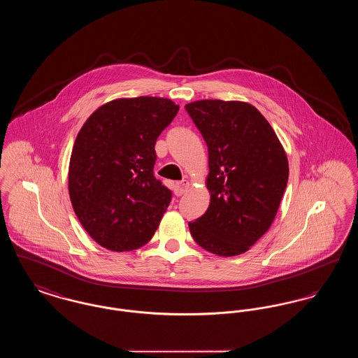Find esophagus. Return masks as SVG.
I'll return each mask as SVG.
<instances>
[{"mask_svg": "<svg viewBox=\"0 0 358 358\" xmlns=\"http://www.w3.org/2000/svg\"><path fill=\"white\" fill-rule=\"evenodd\" d=\"M187 187H189V182H187V181L176 182V184H174V187H173L174 194H176V196H182V194L187 192Z\"/></svg>", "mask_w": 358, "mask_h": 358, "instance_id": "obj_1", "label": "esophagus"}]
</instances>
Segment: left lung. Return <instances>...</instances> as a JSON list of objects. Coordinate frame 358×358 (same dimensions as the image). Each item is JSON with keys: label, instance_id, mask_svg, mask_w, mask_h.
<instances>
[{"label": "left lung", "instance_id": "8db88e82", "mask_svg": "<svg viewBox=\"0 0 358 358\" xmlns=\"http://www.w3.org/2000/svg\"><path fill=\"white\" fill-rule=\"evenodd\" d=\"M185 110L209 154L210 204L189 222L192 238L216 255L243 254L273 224L287 187V157L270 123L248 103L205 99Z\"/></svg>", "mask_w": 358, "mask_h": 358}]
</instances>
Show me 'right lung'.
Masks as SVG:
<instances>
[{"label": "right lung", "mask_w": 358, "mask_h": 358, "mask_svg": "<svg viewBox=\"0 0 358 358\" xmlns=\"http://www.w3.org/2000/svg\"><path fill=\"white\" fill-rule=\"evenodd\" d=\"M178 113L171 99L139 96L99 107L71 154L73 210L88 235L111 251H131L153 238L171 201L154 176L157 138Z\"/></svg>", "instance_id": "obj_1"}]
</instances>
